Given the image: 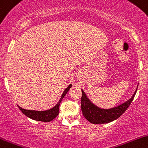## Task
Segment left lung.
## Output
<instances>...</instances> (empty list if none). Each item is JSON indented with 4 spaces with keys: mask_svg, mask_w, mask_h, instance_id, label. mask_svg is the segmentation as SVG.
<instances>
[{
    "mask_svg": "<svg viewBox=\"0 0 148 148\" xmlns=\"http://www.w3.org/2000/svg\"><path fill=\"white\" fill-rule=\"evenodd\" d=\"M137 89L131 98L127 101L117 107L110 109H102L95 106L86 96L84 91L82 90L81 110L85 119L92 124H104L118 119L121 116L133 100L136 94Z\"/></svg>",
    "mask_w": 148,
    "mask_h": 148,
    "instance_id": "8db88e82",
    "label": "left lung"
}]
</instances>
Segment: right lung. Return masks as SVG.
Returning <instances> with one entry per match:
<instances>
[{
  "mask_svg": "<svg viewBox=\"0 0 148 148\" xmlns=\"http://www.w3.org/2000/svg\"><path fill=\"white\" fill-rule=\"evenodd\" d=\"M72 85H69L68 86V88L64 90L63 93L62 94L61 97H60V100L58 101V103L56 104V106H54L51 109L45 111H37V110H25L23 108H21L20 106H18V107L19 108V109L21 110V112L24 114L25 115H26L28 118H31V119L38 120V121H42V122H50L51 120H53L54 118H56L58 116V115L59 114V106H60V103H61L62 100L66 95L67 92H68V90H70V88H71Z\"/></svg>",
  "mask_w": 148,
  "mask_h": 148,
  "instance_id": "add662e5",
  "label": "right lung"
}]
</instances>
